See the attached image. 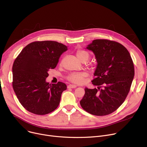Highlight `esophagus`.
Here are the masks:
<instances>
[{"mask_svg":"<svg viewBox=\"0 0 147 147\" xmlns=\"http://www.w3.org/2000/svg\"><path fill=\"white\" fill-rule=\"evenodd\" d=\"M76 87H77V86L76 85H72H72L70 84L68 86V88H75Z\"/></svg>","mask_w":147,"mask_h":147,"instance_id":"obj_1","label":"esophagus"}]
</instances>
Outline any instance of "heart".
Listing matches in <instances>:
<instances>
[{
	"instance_id": "1",
	"label": "heart",
	"mask_w": 147,
	"mask_h": 147,
	"mask_svg": "<svg viewBox=\"0 0 147 147\" xmlns=\"http://www.w3.org/2000/svg\"><path fill=\"white\" fill-rule=\"evenodd\" d=\"M76 56L81 61L83 59H88L89 54V53L84 50H78L76 52ZM88 74L85 72H74L72 73L68 76V79L71 82L78 84H82L84 81L85 78L87 76Z\"/></svg>"
}]
</instances>
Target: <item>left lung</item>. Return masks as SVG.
I'll return each instance as SVG.
<instances>
[{
	"mask_svg": "<svg viewBox=\"0 0 147 147\" xmlns=\"http://www.w3.org/2000/svg\"><path fill=\"white\" fill-rule=\"evenodd\" d=\"M86 48L97 62L92 81L97 88L85 89L80 106L93 115H109L123 104L129 91L134 76L132 58L123 45L108 40H94Z\"/></svg>",
	"mask_w": 147,
	"mask_h": 147,
	"instance_id": "left-lung-1",
	"label": "left lung"
}]
</instances>
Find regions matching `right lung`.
<instances>
[{"instance_id":"obj_1","label":"right lung","mask_w":147,"mask_h":147,"mask_svg":"<svg viewBox=\"0 0 147 147\" xmlns=\"http://www.w3.org/2000/svg\"><path fill=\"white\" fill-rule=\"evenodd\" d=\"M68 47L54 41L32 42L16 58L12 68L13 88L21 105L28 111L44 115L58 106L67 85L46 82L48 71L54 69Z\"/></svg>"}]
</instances>
